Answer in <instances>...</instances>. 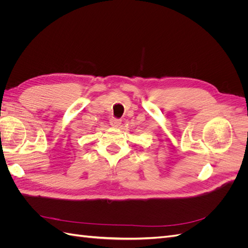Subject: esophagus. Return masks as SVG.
I'll return each mask as SVG.
<instances>
[{"mask_svg":"<svg viewBox=\"0 0 248 248\" xmlns=\"http://www.w3.org/2000/svg\"><path fill=\"white\" fill-rule=\"evenodd\" d=\"M121 120H119V119H115V118H112V119H110V121H109V124L112 126V127H119L120 125H121Z\"/></svg>","mask_w":248,"mask_h":248,"instance_id":"esophagus-1","label":"esophagus"}]
</instances>
